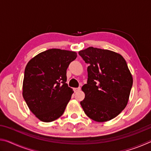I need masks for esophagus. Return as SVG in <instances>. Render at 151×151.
I'll use <instances>...</instances> for the list:
<instances>
[{
  "label": "esophagus",
  "mask_w": 151,
  "mask_h": 151,
  "mask_svg": "<svg viewBox=\"0 0 151 151\" xmlns=\"http://www.w3.org/2000/svg\"><path fill=\"white\" fill-rule=\"evenodd\" d=\"M80 90H81V88H80V87H79V88H74V91H75V93H76V92L78 91H80Z\"/></svg>",
  "instance_id": "34e87169"
}]
</instances>
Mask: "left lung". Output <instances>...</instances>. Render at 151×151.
<instances>
[{"instance_id": "obj_1", "label": "left lung", "mask_w": 151, "mask_h": 151, "mask_svg": "<svg viewBox=\"0 0 151 151\" xmlns=\"http://www.w3.org/2000/svg\"><path fill=\"white\" fill-rule=\"evenodd\" d=\"M87 68V84L82 86L84 112L93 121L115 118L126 107L133 79L122 56L114 51L88 47L78 52Z\"/></svg>"}]
</instances>
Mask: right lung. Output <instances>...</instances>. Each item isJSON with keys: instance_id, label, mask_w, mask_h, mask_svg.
<instances>
[{"instance_id": "obj_1", "label": "right lung", "mask_w": 151, "mask_h": 151, "mask_svg": "<svg viewBox=\"0 0 151 151\" xmlns=\"http://www.w3.org/2000/svg\"><path fill=\"white\" fill-rule=\"evenodd\" d=\"M76 52L52 48L31 58L24 70L22 96L33 114L45 122L65 112L74 91L66 82V69Z\"/></svg>"}]
</instances>
